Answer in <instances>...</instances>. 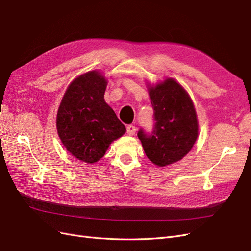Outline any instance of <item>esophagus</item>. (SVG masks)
Returning <instances> with one entry per match:
<instances>
[{
  "mask_svg": "<svg viewBox=\"0 0 251 251\" xmlns=\"http://www.w3.org/2000/svg\"><path fill=\"white\" fill-rule=\"evenodd\" d=\"M135 127L133 126V125H128L127 126V134H129V135H133L134 133H135Z\"/></svg>",
  "mask_w": 251,
  "mask_h": 251,
  "instance_id": "esophagus-1",
  "label": "esophagus"
}]
</instances>
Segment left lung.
Here are the masks:
<instances>
[{
    "mask_svg": "<svg viewBox=\"0 0 251 251\" xmlns=\"http://www.w3.org/2000/svg\"><path fill=\"white\" fill-rule=\"evenodd\" d=\"M154 110V130L148 135L142 129L138 137L144 151L154 165L168 166L187 154L199 135L195 105L188 92L173 77L147 84Z\"/></svg>",
    "mask_w": 251,
    "mask_h": 251,
    "instance_id": "8db88e82",
    "label": "left lung"
}]
</instances>
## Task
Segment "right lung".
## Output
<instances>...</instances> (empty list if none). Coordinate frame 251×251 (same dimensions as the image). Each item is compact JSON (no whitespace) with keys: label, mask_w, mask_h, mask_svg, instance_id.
Instances as JSON below:
<instances>
[{"label":"right lung","mask_w":251,"mask_h":251,"mask_svg":"<svg viewBox=\"0 0 251 251\" xmlns=\"http://www.w3.org/2000/svg\"><path fill=\"white\" fill-rule=\"evenodd\" d=\"M107 78L99 70L76 76L63 96L56 113V130L67 151L95 164L109 145L126 132L125 125L105 102Z\"/></svg>","instance_id":"1"}]
</instances>
